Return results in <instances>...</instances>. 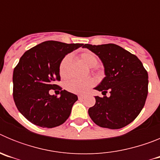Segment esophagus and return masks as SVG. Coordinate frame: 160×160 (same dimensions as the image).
Listing matches in <instances>:
<instances>
[{"label":"esophagus","mask_w":160,"mask_h":160,"mask_svg":"<svg viewBox=\"0 0 160 160\" xmlns=\"http://www.w3.org/2000/svg\"><path fill=\"white\" fill-rule=\"evenodd\" d=\"M85 98H86V96L85 95H78V99H80V100L84 99Z\"/></svg>","instance_id":"34e87169"}]
</instances>
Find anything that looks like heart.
Here are the masks:
<instances>
[{
    "mask_svg": "<svg viewBox=\"0 0 160 160\" xmlns=\"http://www.w3.org/2000/svg\"><path fill=\"white\" fill-rule=\"evenodd\" d=\"M80 58L89 67H94L98 62V59L94 53L86 51L80 54ZM72 63V57L70 54L66 55L59 64V73L62 78L69 77L70 73V66ZM95 84V80L92 78L87 79H71L65 84V87L68 91L74 94H85Z\"/></svg>",
    "mask_w": 160,
    "mask_h": 160,
    "instance_id": "b5f03b06",
    "label": "heart"
}]
</instances>
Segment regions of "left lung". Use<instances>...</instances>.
<instances>
[{
    "mask_svg": "<svg viewBox=\"0 0 160 160\" xmlns=\"http://www.w3.org/2000/svg\"><path fill=\"white\" fill-rule=\"evenodd\" d=\"M82 47L97 54L105 68L106 77L94 88L105 96H95V104L88 110L90 118L101 128H124L136 118L145 105L148 71L135 54L115 44H85ZM107 90L110 97L105 96Z\"/></svg>",
    "mask_w": 160,
    "mask_h": 160,
    "instance_id": "8db88e82",
    "label": "left lung"
}]
</instances>
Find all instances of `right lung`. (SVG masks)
<instances>
[{
  "mask_svg": "<svg viewBox=\"0 0 160 160\" xmlns=\"http://www.w3.org/2000/svg\"><path fill=\"white\" fill-rule=\"evenodd\" d=\"M83 44L47 41L31 48L20 58L12 74V96L18 111L29 122L42 128L62 125L71 113L78 96L62 90L59 64L67 53ZM50 89L61 96H50Z\"/></svg>",
  "mask_w": 160,
  "mask_h": 160,
  "instance_id": "obj_1",
  "label": "right lung"
}]
</instances>
